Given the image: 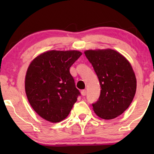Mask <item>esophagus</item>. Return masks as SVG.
Masks as SVG:
<instances>
[{
  "label": "esophagus",
  "mask_w": 154,
  "mask_h": 154,
  "mask_svg": "<svg viewBox=\"0 0 154 154\" xmlns=\"http://www.w3.org/2000/svg\"><path fill=\"white\" fill-rule=\"evenodd\" d=\"M86 93H87V92H86V90H81V94L83 96H85L86 95Z\"/></svg>",
  "instance_id": "34e87169"
}]
</instances>
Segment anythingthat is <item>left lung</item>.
Instances as JSON below:
<instances>
[{
	"instance_id": "left-lung-1",
	"label": "left lung",
	"mask_w": 154,
	"mask_h": 154,
	"mask_svg": "<svg viewBox=\"0 0 154 154\" xmlns=\"http://www.w3.org/2000/svg\"><path fill=\"white\" fill-rule=\"evenodd\" d=\"M85 54L91 63L100 83L101 92L93 110L103 119L121 115L131 104L137 81L129 62L113 50H87Z\"/></svg>"
}]
</instances>
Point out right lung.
<instances>
[{"label": "right lung", "mask_w": 154, "mask_h": 154, "mask_svg": "<svg viewBox=\"0 0 154 154\" xmlns=\"http://www.w3.org/2000/svg\"><path fill=\"white\" fill-rule=\"evenodd\" d=\"M81 54L76 50H51L29 65L25 91L33 110L43 119L57 123L68 116L81 95L69 69Z\"/></svg>", "instance_id": "obj_1"}]
</instances>
